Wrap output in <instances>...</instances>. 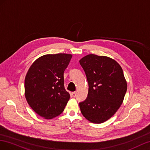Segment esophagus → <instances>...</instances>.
Here are the masks:
<instances>
[{"mask_svg": "<svg viewBox=\"0 0 150 150\" xmlns=\"http://www.w3.org/2000/svg\"><path fill=\"white\" fill-rule=\"evenodd\" d=\"M76 93L75 92H71V96H72L73 97H75V96H76Z\"/></svg>", "mask_w": 150, "mask_h": 150, "instance_id": "esophagus-1", "label": "esophagus"}]
</instances>
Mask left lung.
I'll return each instance as SVG.
<instances>
[{
	"label": "left lung",
	"mask_w": 150,
	"mask_h": 150,
	"mask_svg": "<svg viewBox=\"0 0 150 150\" xmlns=\"http://www.w3.org/2000/svg\"><path fill=\"white\" fill-rule=\"evenodd\" d=\"M88 83V97L79 106L82 115L95 124L108 121L120 108L127 85L120 65L105 56L90 54L80 59Z\"/></svg>",
	"instance_id": "obj_1"
}]
</instances>
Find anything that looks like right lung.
Instances as JSON below:
<instances>
[{"label":"right lung","mask_w":150,"mask_h":150,"mask_svg":"<svg viewBox=\"0 0 150 150\" xmlns=\"http://www.w3.org/2000/svg\"><path fill=\"white\" fill-rule=\"evenodd\" d=\"M71 57L67 53L43 55L33 63L25 75V99L32 109L45 119L61 114L70 99L64 87L63 74Z\"/></svg>","instance_id":"add662e5"}]
</instances>
